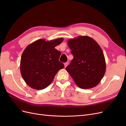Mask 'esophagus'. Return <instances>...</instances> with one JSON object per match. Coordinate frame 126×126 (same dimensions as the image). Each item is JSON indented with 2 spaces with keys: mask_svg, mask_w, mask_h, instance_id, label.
<instances>
[{
  "mask_svg": "<svg viewBox=\"0 0 126 126\" xmlns=\"http://www.w3.org/2000/svg\"><path fill=\"white\" fill-rule=\"evenodd\" d=\"M68 63H68V62H67V63H64V68H66L68 65Z\"/></svg>",
  "mask_w": 126,
  "mask_h": 126,
  "instance_id": "esophagus-1",
  "label": "esophagus"
}]
</instances>
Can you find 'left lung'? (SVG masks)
<instances>
[{"label": "left lung", "instance_id": "left-lung-1", "mask_svg": "<svg viewBox=\"0 0 126 126\" xmlns=\"http://www.w3.org/2000/svg\"><path fill=\"white\" fill-rule=\"evenodd\" d=\"M74 56L66 68L75 83L82 89L99 84L106 71L104 53L99 44L89 36H78L68 41Z\"/></svg>", "mask_w": 126, "mask_h": 126}]
</instances>
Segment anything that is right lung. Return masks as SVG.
I'll list each match as a JSON object with an SVG mask.
<instances>
[{
    "instance_id": "1",
    "label": "right lung",
    "mask_w": 126,
    "mask_h": 126,
    "mask_svg": "<svg viewBox=\"0 0 126 126\" xmlns=\"http://www.w3.org/2000/svg\"><path fill=\"white\" fill-rule=\"evenodd\" d=\"M63 40V38L50 41L40 39L25 48L21 57L20 72L29 87L37 90L46 88L64 68L59 61L61 52L55 49Z\"/></svg>"
}]
</instances>
